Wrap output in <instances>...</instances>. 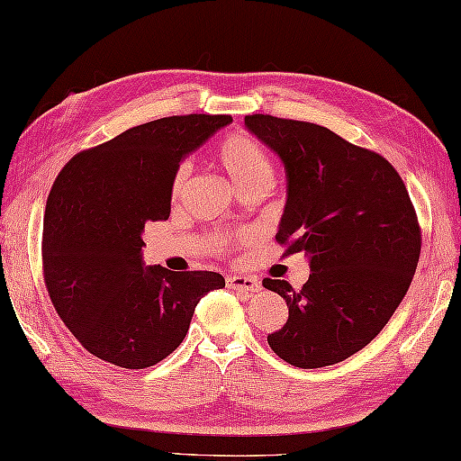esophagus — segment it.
<instances>
[{
  "instance_id": "obj_1",
  "label": "esophagus",
  "mask_w": 461,
  "mask_h": 461,
  "mask_svg": "<svg viewBox=\"0 0 461 461\" xmlns=\"http://www.w3.org/2000/svg\"><path fill=\"white\" fill-rule=\"evenodd\" d=\"M228 285L240 292H259L261 282L256 276H228Z\"/></svg>"
}]
</instances>
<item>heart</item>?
<instances>
[{"label":"heart","mask_w":461,"mask_h":461,"mask_svg":"<svg viewBox=\"0 0 461 461\" xmlns=\"http://www.w3.org/2000/svg\"><path fill=\"white\" fill-rule=\"evenodd\" d=\"M212 164L221 169L236 192H266L274 179V161L269 151L246 131H231L215 140L210 148ZM187 185V166L176 167L169 192L182 197Z\"/></svg>","instance_id":"heart-1"}]
</instances>
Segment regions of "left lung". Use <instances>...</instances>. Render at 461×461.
<instances>
[{"mask_svg":"<svg viewBox=\"0 0 461 461\" xmlns=\"http://www.w3.org/2000/svg\"><path fill=\"white\" fill-rule=\"evenodd\" d=\"M249 133L285 171L279 243L303 251L310 277L302 290L285 279L264 287L290 315L267 344L284 362L313 369L366 348L393 315L420 259V225L398 171L374 151L308 122L246 115Z\"/></svg>","mask_w":461,"mask_h":461,"instance_id":"1","label":"left lung"}]
</instances>
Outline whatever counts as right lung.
Returning a JSON list of instances; mask_svg holds the SVG:
<instances>
[{"label":"right lung","instance_id":"obj_1","mask_svg":"<svg viewBox=\"0 0 461 461\" xmlns=\"http://www.w3.org/2000/svg\"><path fill=\"white\" fill-rule=\"evenodd\" d=\"M231 123L230 115L161 117L86 149L61 169L43 215V276L56 312L89 354L128 369L182 344L197 302L225 287L215 272L143 261V230L171 210V176Z\"/></svg>","mask_w":461,"mask_h":461}]
</instances>
